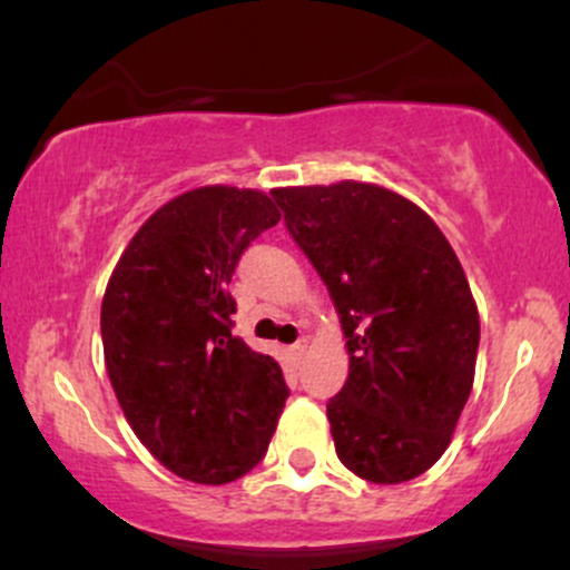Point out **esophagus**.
Returning a JSON list of instances; mask_svg holds the SVG:
<instances>
[{"mask_svg": "<svg viewBox=\"0 0 570 570\" xmlns=\"http://www.w3.org/2000/svg\"><path fill=\"white\" fill-rule=\"evenodd\" d=\"M289 351H292V356H303V353H305V340H297V343L289 345Z\"/></svg>", "mask_w": 570, "mask_h": 570, "instance_id": "1", "label": "esophagus"}]
</instances>
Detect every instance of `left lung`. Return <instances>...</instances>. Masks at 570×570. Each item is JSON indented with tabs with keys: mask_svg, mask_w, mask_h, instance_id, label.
<instances>
[{
	"mask_svg": "<svg viewBox=\"0 0 570 570\" xmlns=\"http://www.w3.org/2000/svg\"><path fill=\"white\" fill-rule=\"evenodd\" d=\"M271 195L348 340V381L326 402L337 458L377 485L423 474L448 450L480 348V316L453 246L426 212L377 185Z\"/></svg>",
	"mask_w": 570,
	"mask_h": 570,
	"instance_id": "1",
	"label": "left lung"
}]
</instances>
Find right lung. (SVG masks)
I'll return each mask as SVG.
<instances>
[{
    "label": "right lung",
    "instance_id": "obj_1",
    "mask_svg": "<svg viewBox=\"0 0 570 570\" xmlns=\"http://www.w3.org/2000/svg\"><path fill=\"white\" fill-rule=\"evenodd\" d=\"M278 219L257 189H189L144 222L104 294L117 402L144 448L189 482L252 472L289 396L276 358L233 337L230 318L235 265Z\"/></svg>",
    "mask_w": 570,
    "mask_h": 570
}]
</instances>
